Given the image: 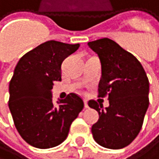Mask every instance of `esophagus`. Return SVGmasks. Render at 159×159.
I'll list each match as a JSON object with an SVG mask.
<instances>
[{"label": "esophagus", "instance_id": "obj_1", "mask_svg": "<svg viewBox=\"0 0 159 159\" xmlns=\"http://www.w3.org/2000/svg\"><path fill=\"white\" fill-rule=\"evenodd\" d=\"M84 103H85V108H89V104H88V101L85 99L84 100Z\"/></svg>", "mask_w": 159, "mask_h": 159}]
</instances>
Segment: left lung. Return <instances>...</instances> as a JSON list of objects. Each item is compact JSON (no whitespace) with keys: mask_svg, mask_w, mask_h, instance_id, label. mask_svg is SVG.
<instances>
[{"mask_svg":"<svg viewBox=\"0 0 159 159\" xmlns=\"http://www.w3.org/2000/svg\"><path fill=\"white\" fill-rule=\"evenodd\" d=\"M88 45L102 64L99 97L108 96L110 105L91 100L89 106L100 116L91 131L100 145L109 149L128 146L139 134L149 106V81L141 62L115 41L103 38Z\"/></svg>","mask_w":159,"mask_h":159,"instance_id":"left-lung-1","label":"left lung"}]
</instances>
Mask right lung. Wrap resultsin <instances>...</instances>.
I'll return each mask as SVG.
<instances>
[{
    "label": "right lung",
    "instance_id": "right-lung-1",
    "mask_svg": "<svg viewBox=\"0 0 159 159\" xmlns=\"http://www.w3.org/2000/svg\"><path fill=\"white\" fill-rule=\"evenodd\" d=\"M80 44L47 41L17 62L9 84V109L19 135L36 148L55 147L65 141L72 121L84 108L78 95L52 102L54 81H61V63Z\"/></svg>",
    "mask_w": 159,
    "mask_h": 159
}]
</instances>
